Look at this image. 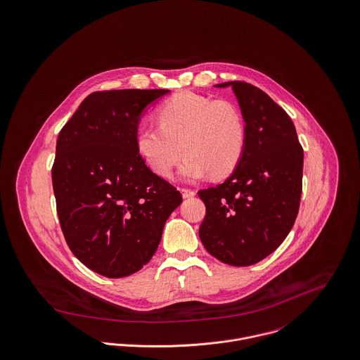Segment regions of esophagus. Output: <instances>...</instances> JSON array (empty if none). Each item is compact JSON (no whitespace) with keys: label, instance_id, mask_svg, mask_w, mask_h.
<instances>
[{"label":"esophagus","instance_id":"obj_1","mask_svg":"<svg viewBox=\"0 0 360 360\" xmlns=\"http://www.w3.org/2000/svg\"><path fill=\"white\" fill-rule=\"evenodd\" d=\"M181 193H182V198L184 199H189V198H193L196 193H195V191H192V189H189V188H182L181 189Z\"/></svg>","mask_w":360,"mask_h":360}]
</instances>
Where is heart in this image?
Instances as JSON below:
<instances>
[{"label": "heart", "mask_w": 360, "mask_h": 360, "mask_svg": "<svg viewBox=\"0 0 360 360\" xmlns=\"http://www.w3.org/2000/svg\"><path fill=\"white\" fill-rule=\"evenodd\" d=\"M159 125H148L136 135L142 159L161 176H168L182 156L179 176L198 181L212 172L219 178L238 165L247 142V127L232 101H214L195 92H181L158 110Z\"/></svg>", "instance_id": "obj_1"}]
</instances>
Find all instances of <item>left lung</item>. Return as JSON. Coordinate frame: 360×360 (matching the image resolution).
Wrapping results in <instances>:
<instances>
[{"mask_svg": "<svg viewBox=\"0 0 360 360\" xmlns=\"http://www.w3.org/2000/svg\"><path fill=\"white\" fill-rule=\"evenodd\" d=\"M247 127L245 149L232 175L199 191L205 217L199 236L224 264L248 266L272 254L290 233L302 192L304 150L288 115L259 88L231 81Z\"/></svg>", "mask_w": 360, "mask_h": 360, "instance_id": "1", "label": "left lung"}]
</instances>
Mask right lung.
Instances as JSON below:
<instances>
[{"label": "right lung", "mask_w": 360, "mask_h": 360, "mask_svg": "<svg viewBox=\"0 0 360 360\" xmlns=\"http://www.w3.org/2000/svg\"><path fill=\"white\" fill-rule=\"evenodd\" d=\"M169 89L88 95L56 141L52 185L63 236L91 271L129 276L155 255L182 196L136 149L145 109Z\"/></svg>", "instance_id": "add662e5"}]
</instances>
